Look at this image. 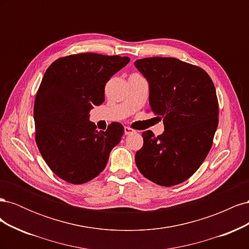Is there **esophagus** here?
Masks as SVG:
<instances>
[{"mask_svg":"<svg viewBox=\"0 0 249 249\" xmlns=\"http://www.w3.org/2000/svg\"><path fill=\"white\" fill-rule=\"evenodd\" d=\"M133 133H135V131L133 129H131V127H129V126H124V135H130Z\"/></svg>","mask_w":249,"mask_h":249,"instance_id":"esophagus-1","label":"esophagus"}]
</instances>
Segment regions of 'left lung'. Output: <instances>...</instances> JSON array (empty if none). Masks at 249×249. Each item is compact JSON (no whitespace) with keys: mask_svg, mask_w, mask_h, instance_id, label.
<instances>
[{"mask_svg":"<svg viewBox=\"0 0 249 249\" xmlns=\"http://www.w3.org/2000/svg\"><path fill=\"white\" fill-rule=\"evenodd\" d=\"M149 85V105L163 119L164 132L142 133L135 156L139 171L160 186L185 182L206 159L218 125V101L209 74L177 58L150 57L135 61Z\"/></svg>","mask_w":249,"mask_h":249,"instance_id":"8db88e82","label":"left lung"}]
</instances>
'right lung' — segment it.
Listing matches in <instances>:
<instances>
[{"label": "right lung", "mask_w": 249, "mask_h": 249, "mask_svg": "<svg viewBox=\"0 0 249 249\" xmlns=\"http://www.w3.org/2000/svg\"><path fill=\"white\" fill-rule=\"evenodd\" d=\"M129 62V57L83 53L57 59L44 73L34 104L35 140L49 167L67 183L99 176L122 140V124L99 131L89 112L104 103L106 83Z\"/></svg>", "instance_id": "obj_1"}]
</instances>
